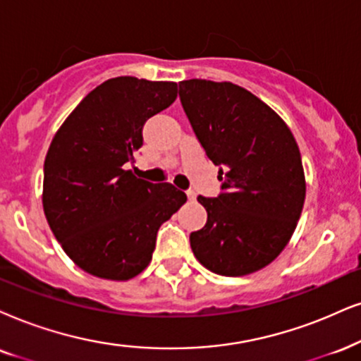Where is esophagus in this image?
<instances>
[{
	"label": "esophagus",
	"instance_id": "34e87169",
	"mask_svg": "<svg viewBox=\"0 0 361 361\" xmlns=\"http://www.w3.org/2000/svg\"><path fill=\"white\" fill-rule=\"evenodd\" d=\"M186 196H188V200H190V202H193V200L196 198V193H195L193 190H188V191H186Z\"/></svg>",
	"mask_w": 361,
	"mask_h": 361
}]
</instances>
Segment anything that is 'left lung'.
Here are the masks:
<instances>
[{
    "instance_id": "1",
    "label": "left lung",
    "mask_w": 361,
    "mask_h": 361,
    "mask_svg": "<svg viewBox=\"0 0 361 361\" xmlns=\"http://www.w3.org/2000/svg\"><path fill=\"white\" fill-rule=\"evenodd\" d=\"M180 99L216 166L223 193L198 196L207 225L190 235L196 259L223 276L270 264L293 235L307 181L296 140L278 113L230 81L186 80Z\"/></svg>"
}]
</instances>
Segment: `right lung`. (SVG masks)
Here are the masks:
<instances>
[{
    "instance_id": "1",
    "label": "right lung",
    "mask_w": 361,
    "mask_h": 361,
    "mask_svg": "<svg viewBox=\"0 0 361 361\" xmlns=\"http://www.w3.org/2000/svg\"><path fill=\"white\" fill-rule=\"evenodd\" d=\"M178 97L173 81L118 76L90 91L53 136L43 209L76 267L130 280L152 262L158 228L186 202L171 183L136 178L125 163L143 145L145 121Z\"/></svg>"
}]
</instances>
